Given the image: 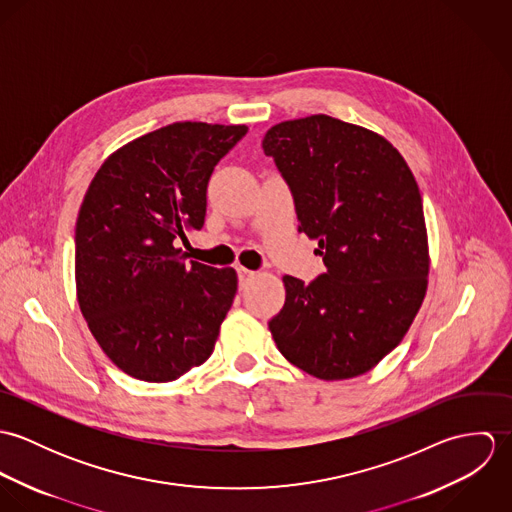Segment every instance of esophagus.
<instances>
[{
  "label": "esophagus",
  "mask_w": 512,
  "mask_h": 512,
  "mask_svg": "<svg viewBox=\"0 0 512 512\" xmlns=\"http://www.w3.org/2000/svg\"><path fill=\"white\" fill-rule=\"evenodd\" d=\"M254 276H256V274H254L252 270H246V268H242V266L238 268V280H240V286H242V288H244V286L248 284V280H252Z\"/></svg>",
  "instance_id": "1"
}]
</instances>
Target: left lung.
<instances>
[{
    "mask_svg": "<svg viewBox=\"0 0 512 512\" xmlns=\"http://www.w3.org/2000/svg\"><path fill=\"white\" fill-rule=\"evenodd\" d=\"M262 147L292 189L299 232L317 240L327 268L307 286L284 276L286 303L270 333L315 378L361 376L404 339L428 290L416 177L384 136L327 114L272 126Z\"/></svg>",
    "mask_w": 512,
    "mask_h": 512,
    "instance_id": "8db88e82",
    "label": "left lung"
}]
</instances>
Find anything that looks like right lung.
<instances>
[{
  "mask_svg": "<svg viewBox=\"0 0 512 512\" xmlns=\"http://www.w3.org/2000/svg\"><path fill=\"white\" fill-rule=\"evenodd\" d=\"M248 126L175 122L106 157L74 230L78 307L126 374L171 382L211 355L234 295V268L187 262L177 246L201 230L207 183Z\"/></svg>",
  "mask_w": 512,
  "mask_h": 512,
  "instance_id": "1",
  "label": "right lung"
}]
</instances>
